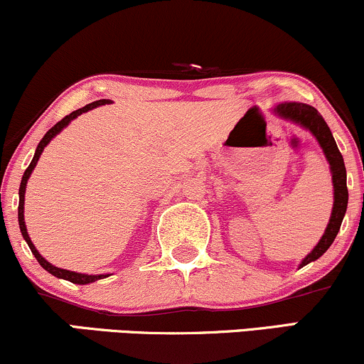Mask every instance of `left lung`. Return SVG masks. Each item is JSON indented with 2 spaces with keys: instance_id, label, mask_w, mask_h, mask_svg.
Instances as JSON below:
<instances>
[{
  "instance_id": "1",
  "label": "left lung",
  "mask_w": 364,
  "mask_h": 364,
  "mask_svg": "<svg viewBox=\"0 0 364 364\" xmlns=\"http://www.w3.org/2000/svg\"><path fill=\"white\" fill-rule=\"evenodd\" d=\"M271 112L282 118V120L291 122V124H296L300 125L301 129L309 130L318 142V146H321L331 169L332 188H334V203H332L329 224H327L326 230H323V235L317 242V246L300 261L299 268H304L309 262L317 261L318 257L331 247L337 232L341 229V224H343L349 198L348 185H346V166L343 156H341L339 149H337L336 140L332 137L331 129L327 127L326 120H323L321 113L315 110L314 107L299 102H284L277 105L274 108H271Z\"/></svg>"
}]
</instances>
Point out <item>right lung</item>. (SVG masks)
I'll return each instance as SVG.
<instances>
[{"label":"right lung","mask_w":364,"mask_h":364,"mask_svg":"<svg viewBox=\"0 0 364 364\" xmlns=\"http://www.w3.org/2000/svg\"><path fill=\"white\" fill-rule=\"evenodd\" d=\"M107 103H110V100H98V102H93V103H90V105H86V107H82V108H80V110H76V112L69 113L68 117H64V118H63V120L57 122V124H55L54 127H52V129L49 130V132H47L46 135H43L41 142H38L37 149H35V154H33L32 163H30V166L27 168V171H25V173H23V178H21L20 190H18V196H20V203H18V224H20V232H21V235H23L25 242L28 244L30 251H32L33 256L37 257L38 264H41L43 269L49 271V273H50V274H54L55 278L68 279V282H71V283H74V284H87V283L98 282V279L107 278L108 274H86V273H76V271H69V269H60V268H57V266L50 264V262L47 261L46 257H42V254L38 252V251H37V247L33 246L32 239H30V235H28V232H27V225H25V215H23V208H25V191H27V181H28L30 174H32V171L35 169V166H37V163H38V157L42 156L43 149L47 147V144H49L50 140L54 139L57 134L63 132V130L65 129V127H68L69 124H71V122L74 120V118L80 117L81 113L90 112V110H93V108H96V107H102V105H107Z\"/></svg>","instance_id":"right-lung-1"}]
</instances>
